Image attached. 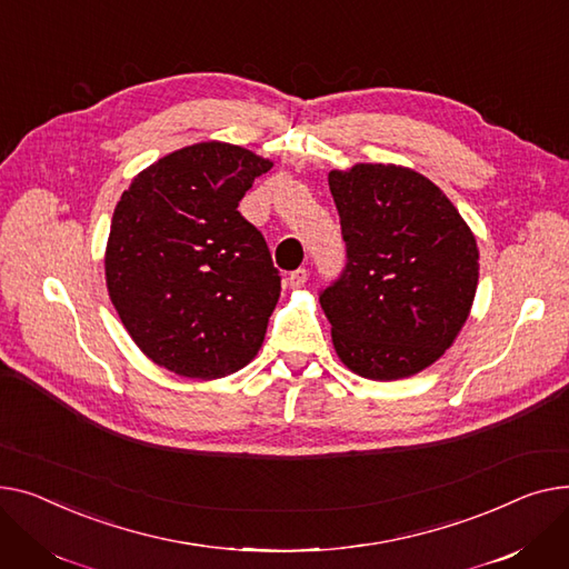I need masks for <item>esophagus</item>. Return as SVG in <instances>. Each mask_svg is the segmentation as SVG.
Segmentation results:
<instances>
[{
    "instance_id": "34e87169",
    "label": "esophagus",
    "mask_w": 569,
    "mask_h": 569,
    "mask_svg": "<svg viewBox=\"0 0 569 569\" xmlns=\"http://www.w3.org/2000/svg\"><path fill=\"white\" fill-rule=\"evenodd\" d=\"M306 282H308V271H306V269H298V271H293V273L287 278V284H289L291 289L306 287Z\"/></svg>"
}]
</instances>
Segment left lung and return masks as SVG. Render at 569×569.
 Segmentation results:
<instances>
[{
	"label": "left lung",
	"instance_id": "obj_1",
	"mask_svg": "<svg viewBox=\"0 0 569 569\" xmlns=\"http://www.w3.org/2000/svg\"><path fill=\"white\" fill-rule=\"evenodd\" d=\"M347 269L319 303L345 367L397 381L437 362L471 315L480 250L446 192L405 164L328 172Z\"/></svg>",
	"mask_w": 569,
	"mask_h": 569
}]
</instances>
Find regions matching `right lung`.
Returning a JSON list of instances; mask_svg holds the SVG:
<instances>
[{
    "instance_id": "obj_1",
    "label": "right lung",
    "mask_w": 569,
    "mask_h": 569,
    "mask_svg": "<svg viewBox=\"0 0 569 569\" xmlns=\"http://www.w3.org/2000/svg\"><path fill=\"white\" fill-rule=\"evenodd\" d=\"M273 160L229 142L158 158L123 190L106 246L112 306L140 351L179 377L239 372L261 349L280 276L237 209Z\"/></svg>"
}]
</instances>
